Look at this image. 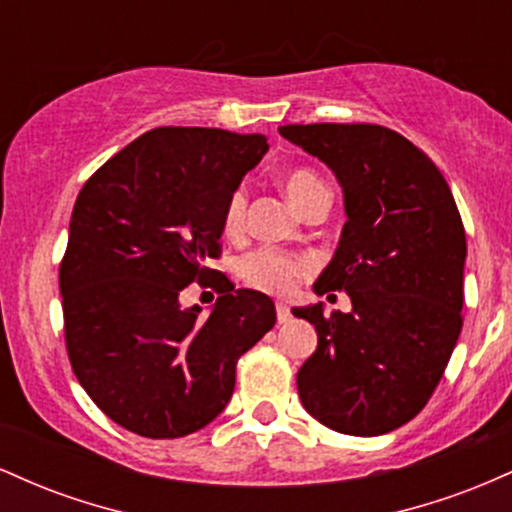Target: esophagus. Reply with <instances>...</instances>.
<instances>
[{"label":"esophagus","instance_id":"34e87169","mask_svg":"<svg viewBox=\"0 0 512 512\" xmlns=\"http://www.w3.org/2000/svg\"><path fill=\"white\" fill-rule=\"evenodd\" d=\"M289 317H291L289 305H286V303H276V320H279V322H289Z\"/></svg>","mask_w":512,"mask_h":512}]
</instances>
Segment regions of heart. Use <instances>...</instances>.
<instances>
[{
    "instance_id": "heart-1",
    "label": "heart",
    "mask_w": 512,
    "mask_h": 512,
    "mask_svg": "<svg viewBox=\"0 0 512 512\" xmlns=\"http://www.w3.org/2000/svg\"><path fill=\"white\" fill-rule=\"evenodd\" d=\"M284 185L286 197L291 199L293 207L301 209L317 190H325V182H322L313 170L296 168L289 170L281 180ZM245 192L236 190L228 197L226 209H223V228L226 233H240L245 223ZM308 269V262L301 257L286 255L281 250L264 248L257 252H250L243 262H240V274L248 281L252 289H260L264 293H274V296H286L293 291L296 281L301 279Z\"/></svg>"
}]
</instances>
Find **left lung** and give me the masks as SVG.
<instances>
[{
  "instance_id": "1",
  "label": "left lung",
  "mask_w": 512,
  "mask_h": 512,
  "mask_svg": "<svg viewBox=\"0 0 512 512\" xmlns=\"http://www.w3.org/2000/svg\"><path fill=\"white\" fill-rule=\"evenodd\" d=\"M279 134L332 168L346 211L315 293L346 291L351 310L293 308L317 332L298 395L332 431L383 436L426 407L460 337V211L436 163L392 129L322 122Z\"/></svg>"
}]
</instances>
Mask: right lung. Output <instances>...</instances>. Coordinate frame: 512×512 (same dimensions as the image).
<instances>
[{
	"mask_svg": "<svg viewBox=\"0 0 512 512\" xmlns=\"http://www.w3.org/2000/svg\"><path fill=\"white\" fill-rule=\"evenodd\" d=\"M267 149L264 134L156 127L76 197L60 264L67 354L96 407L137 436L182 438L214 421L238 358L274 327L272 298L207 267L228 197ZM192 280L222 293L209 318L179 305Z\"/></svg>",
	"mask_w": 512,
	"mask_h": 512,
	"instance_id": "1",
	"label": "right lung"
}]
</instances>
